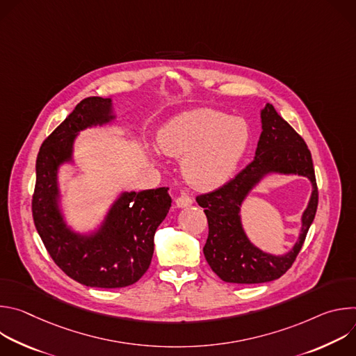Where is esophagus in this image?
I'll return each mask as SVG.
<instances>
[{
    "label": "esophagus",
    "mask_w": 356,
    "mask_h": 356,
    "mask_svg": "<svg viewBox=\"0 0 356 356\" xmlns=\"http://www.w3.org/2000/svg\"><path fill=\"white\" fill-rule=\"evenodd\" d=\"M193 204V200L190 195H187L186 193H181L177 198H176V206L179 209H184V207H190Z\"/></svg>",
    "instance_id": "obj_1"
}]
</instances>
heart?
Here are the masks:
<instances>
[{
    "label": "heart",
    "mask_w": 356,
    "mask_h": 356,
    "mask_svg": "<svg viewBox=\"0 0 356 356\" xmlns=\"http://www.w3.org/2000/svg\"><path fill=\"white\" fill-rule=\"evenodd\" d=\"M249 143V127L238 117L197 108L173 118L159 135L166 155L183 160L190 186L213 190L225 184L239 166Z\"/></svg>",
    "instance_id": "obj_1"
}]
</instances>
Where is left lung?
I'll return each instance as SVG.
<instances>
[{
  "label": "left lung",
  "instance_id": "obj_1",
  "mask_svg": "<svg viewBox=\"0 0 356 356\" xmlns=\"http://www.w3.org/2000/svg\"><path fill=\"white\" fill-rule=\"evenodd\" d=\"M261 121L255 159L222 187L195 198L209 221V238L202 252L213 272L227 283H266L284 275L298 255L318 206L313 159L306 142L269 103L261 110ZM269 174L304 175L314 187L302 216L299 239L283 256L265 252L250 243L240 218L243 201Z\"/></svg>",
  "mask_w": 356,
  "mask_h": 356
}]
</instances>
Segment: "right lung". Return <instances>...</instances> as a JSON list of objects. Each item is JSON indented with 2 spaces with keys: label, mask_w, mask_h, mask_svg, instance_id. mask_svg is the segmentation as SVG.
<instances>
[{
  "label": "right lung",
  "mask_w": 356,
  "mask_h": 356,
  "mask_svg": "<svg viewBox=\"0 0 356 356\" xmlns=\"http://www.w3.org/2000/svg\"><path fill=\"white\" fill-rule=\"evenodd\" d=\"M117 118L113 99L88 97L42 143L36 159L32 214L38 234L55 264L73 280L101 289L134 284L154 257V238L172 206L168 187L122 191L98 228L77 232L60 209L59 169L74 163L77 135Z\"/></svg>",
  "instance_id": "obj_1"
}]
</instances>
